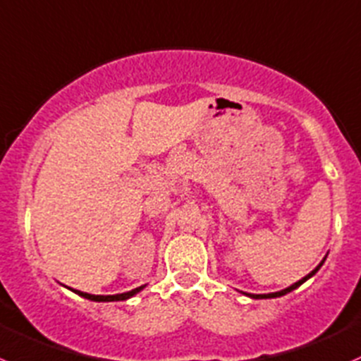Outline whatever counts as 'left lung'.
Wrapping results in <instances>:
<instances>
[{"label":"left lung","mask_w":361,"mask_h":361,"mask_svg":"<svg viewBox=\"0 0 361 361\" xmlns=\"http://www.w3.org/2000/svg\"><path fill=\"white\" fill-rule=\"evenodd\" d=\"M324 259H326V256H324V258H323V262H321V263H319V265H317V267H316V269H314V270H312V272H310V274H307V276H305V277H302V279H300V281H297V283H295V284H291V286H290V288H286V290H281V291H276V293H265V295H252V293H244V295H247V297H251V298H258V300H259V298H277V297H283V295L290 293V291L297 290V288H298V286H302V284H303V283H305V281H307V279H310V277H312V276H314V274H316V272H317V270H319V269H321V267H323Z\"/></svg>","instance_id":"left-lung-1"}]
</instances>
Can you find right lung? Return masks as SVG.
I'll return each instance as SVG.
<instances>
[{
  "instance_id": "right-lung-1",
  "label": "right lung",
  "mask_w": 361,
  "mask_h": 361,
  "mask_svg": "<svg viewBox=\"0 0 361 361\" xmlns=\"http://www.w3.org/2000/svg\"><path fill=\"white\" fill-rule=\"evenodd\" d=\"M144 288H145V284L144 286L135 288V290H131V291H126V293H117V295H91V293H84V291L71 290V288L70 290L73 291V293H77L78 297H84V298H87V300H92V302H123V300H128V298L135 297L137 293H140Z\"/></svg>"
}]
</instances>
